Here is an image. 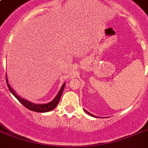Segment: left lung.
Returning <instances> with one entry per match:
<instances>
[{
  "label": "left lung",
  "instance_id": "1",
  "mask_svg": "<svg viewBox=\"0 0 148 148\" xmlns=\"http://www.w3.org/2000/svg\"><path fill=\"white\" fill-rule=\"evenodd\" d=\"M85 110V112H86V113H88V114L90 115V116H92V117H97V116H95V115L92 114H90V113H89V112H88V111H87V110Z\"/></svg>",
  "mask_w": 148,
  "mask_h": 148
}]
</instances>
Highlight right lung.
Masks as SVG:
<instances>
[{
    "instance_id": "add662e5",
    "label": "right lung",
    "mask_w": 148,
    "mask_h": 148,
    "mask_svg": "<svg viewBox=\"0 0 148 148\" xmlns=\"http://www.w3.org/2000/svg\"><path fill=\"white\" fill-rule=\"evenodd\" d=\"M6 82H7V84H8V87L9 88V90H10L11 94H12L18 100V101L21 103V104L27 108V109L31 110H33V111H35V112H40V113H45V112H48V111H51V110H53L54 108L57 107V105L59 103V101H60V97H61V95H62L63 90H64V88L65 87V83L63 84L62 87L60 88V90H59V92L57 95L54 99H53V101L49 102V103H44V104H38V103H32L31 101H28L25 100V99L22 98L20 96L15 93V91L13 90L11 87L10 86V84H8V77H7V74H6Z\"/></svg>"
}]
</instances>
